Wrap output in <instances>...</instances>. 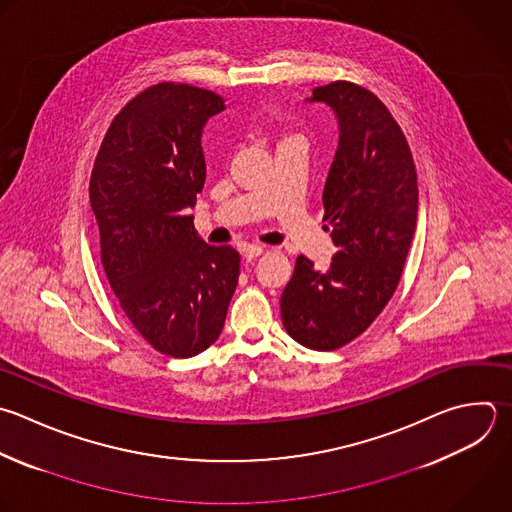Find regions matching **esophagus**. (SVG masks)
<instances>
[{"instance_id":"obj_1","label":"esophagus","mask_w":512,"mask_h":512,"mask_svg":"<svg viewBox=\"0 0 512 512\" xmlns=\"http://www.w3.org/2000/svg\"><path fill=\"white\" fill-rule=\"evenodd\" d=\"M262 254H264V248H262V246H254V244L244 246V250H242V256H244L248 262L256 260V258H258V256H262Z\"/></svg>"}]
</instances>
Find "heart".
I'll return each instance as SVG.
<instances>
[{
    "label": "heart",
    "mask_w": 512,
    "mask_h": 512,
    "mask_svg": "<svg viewBox=\"0 0 512 512\" xmlns=\"http://www.w3.org/2000/svg\"><path fill=\"white\" fill-rule=\"evenodd\" d=\"M290 142H304V138L298 132L290 130L288 126H280L278 128V146H284V144H290Z\"/></svg>",
    "instance_id": "obj_1"
}]
</instances>
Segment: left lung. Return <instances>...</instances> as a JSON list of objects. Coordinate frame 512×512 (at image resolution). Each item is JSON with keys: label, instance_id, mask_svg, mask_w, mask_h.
Listing matches in <instances>:
<instances>
[{"label": "left lung", "instance_id": "8db88e82", "mask_svg": "<svg viewBox=\"0 0 512 512\" xmlns=\"http://www.w3.org/2000/svg\"><path fill=\"white\" fill-rule=\"evenodd\" d=\"M338 118L340 140L322 204L336 246L326 270L296 258L280 310L286 332L312 350L360 336L392 298L416 230L418 184L408 142L366 88L330 82L312 90Z\"/></svg>", "mask_w": 512, "mask_h": 512}]
</instances>
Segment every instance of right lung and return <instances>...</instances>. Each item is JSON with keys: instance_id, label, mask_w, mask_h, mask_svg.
Wrapping results in <instances>:
<instances>
[{"instance_id": "obj_1", "label": "right lung", "mask_w": 512, "mask_h": 512, "mask_svg": "<svg viewBox=\"0 0 512 512\" xmlns=\"http://www.w3.org/2000/svg\"><path fill=\"white\" fill-rule=\"evenodd\" d=\"M224 100L162 82L112 120L90 178L102 264L118 302L158 352L190 358L214 344L240 276L232 246L194 230L206 182L202 130Z\"/></svg>"}]
</instances>
